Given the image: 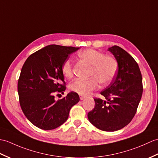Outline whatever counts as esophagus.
I'll list each match as a JSON object with an SVG mask.
<instances>
[{
	"instance_id": "34e87169",
	"label": "esophagus",
	"mask_w": 158,
	"mask_h": 158,
	"mask_svg": "<svg viewBox=\"0 0 158 158\" xmlns=\"http://www.w3.org/2000/svg\"><path fill=\"white\" fill-rule=\"evenodd\" d=\"M79 98H80V100H84V99H85V98H86V96H82V95H80Z\"/></svg>"
}]
</instances>
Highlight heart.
<instances>
[{"label":"heart","mask_w":158,"mask_h":158,"mask_svg":"<svg viewBox=\"0 0 158 158\" xmlns=\"http://www.w3.org/2000/svg\"><path fill=\"white\" fill-rule=\"evenodd\" d=\"M78 56L82 60L91 65L87 79H77L70 84L69 89L80 95H87L96 89L98 82L102 85L110 83L118 69V63L114 58L105 56L104 53L94 49H86L78 53ZM61 71L67 79L73 76V66L70 60H66L62 64Z\"/></svg>","instance_id":"obj_1"}]
</instances>
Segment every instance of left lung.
Here are the masks:
<instances>
[{"label":"left lung","mask_w":158,"mask_h":158,"mask_svg":"<svg viewBox=\"0 0 158 158\" xmlns=\"http://www.w3.org/2000/svg\"><path fill=\"white\" fill-rule=\"evenodd\" d=\"M118 70L114 80L100 93L104 100L94 98L95 107L87 114L89 122L104 131H116L133 118L143 94L142 75L132 56L118 46L108 48Z\"/></svg>","instance_id":"8db88e82"}]
</instances>
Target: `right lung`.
Segmentation results:
<instances>
[{
  "instance_id": "right-lung-1",
  "label": "right lung",
  "mask_w": 158,
  "mask_h": 158,
  "mask_svg": "<svg viewBox=\"0 0 158 158\" xmlns=\"http://www.w3.org/2000/svg\"><path fill=\"white\" fill-rule=\"evenodd\" d=\"M79 48L47 46L31 54L23 65L17 85L19 104L27 118L40 129L52 130L62 125L80 100L74 91L60 100L54 99L55 93L66 89L62 64Z\"/></svg>"
}]
</instances>
